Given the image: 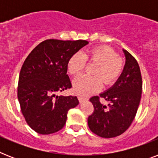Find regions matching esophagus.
Wrapping results in <instances>:
<instances>
[{
    "instance_id": "obj_1",
    "label": "esophagus",
    "mask_w": 158,
    "mask_h": 158,
    "mask_svg": "<svg viewBox=\"0 0 158 158\" xmlns=\"http://www.w3.org/2000/svg\"><path fill=\"white\" fill-rule=\"evenodd\" d=\"M78 98H79V101L80 102H84L85 100H86L85 98H84V97H82V96H79L78 97Z\"/></svg>"
}]
</instances>
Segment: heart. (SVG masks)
Segmentation results:
<instances>
[{"label":"heart","mask_w":158,"mask_h":158,"mask_svg":"<svg viewBox=\"0 0 158 158\" xmlns=\"http://www.w3.org/2000/svg\"><path fill=\"white\" fill-rule=\"evenodd\" d=\"M86 61L97 62L93 69L96 75H84L74 82V91L80 95H88L101 89L102 82L108 85L115 81L123 70V62L112 48L100 46L84 53H75L67 63V69L72 76L83 73Z\"/></svg>","instance_id":"obj_1"}]
</instances>
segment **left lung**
I'll return each mask as SVG.
<instances>
[{
    "mask_svg": "<svg viewBox=\"0 0 158 158\" xmlns=\"http://www.w3.org/2000/svg\"><path fill=\"white\" fill-rule=\"evenodd\" d=\"M125 64L123 71L110 89L99 94L108 102L102 104L98 96L90 98L94 111L88 118L92 132L102 138L119 136L130 127L139 106L142 77L137 60L123 49Z\"/></svg>",
    "mask_w": 158,
    "mask_h": 158,
    "instance_id": "obj_1",
    "label": "left lung"
}]
</instances>
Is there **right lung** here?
Instances as JSON below:
<instances>
[{"mask_svg":"<svg viewBox=\"0 0 158 158\" xmlns=\"http://www.w3.org/2000/svg\"><path fill=\"white\" fill-rule=\"evenodd\" d=\"M88 41L48 39L38 44L23 62L19 78L18 100L27 124L40 135L64 127L68 110L75 107V96H58L71 88L67 74L69 58Z\"/></svg>","mask_w":158,"mask_h":158,"instance_id":"right-lung-1","label":"right lung"}]
</instances>
